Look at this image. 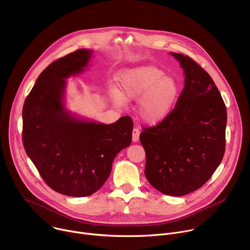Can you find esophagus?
<instances>
[{
	"label": "esophagus",
	"instance_id": "obj_1",
	"mask_svg": "<svg viewBox=\"0 0 250 250\" xmlns=\"http://www.w3.org/2000/svg\"><path fill=\"white\" fill-rule=\"evenodd\" d=\"M139 133H140V131H139L138 127L135 126L132 130V140L133 141H137L139 139Z\"/></svg>",
	"mask_w": 250,
	"mask_h": 250
}]
</instances>
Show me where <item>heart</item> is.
<instances>
[{
  "label": "heart",
  "instance_id": "1",
  "mask_svg": "<svg viewBox=\"0 0 250 250\" xmlns=\"http://www.w3.org/2000/svg\"><path fill=\"white\" fill-rule=\"evenodd\" d=\"M120 94L124 100L141 99L139 113L146 122L155 124L170 112L178 94L176 82L164 77L155 66H142L123 73L119 79ZM118 102L121 100L117 98Z\"/></svg>",
  "mask_w": 250,
  "mask_h": 250
}]
</instances>
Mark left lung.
Listing matches in <instances>:
<instances>
[{"label":"left lung","instance_id":"1","mask_svg":"<svg viewBox=\"0 0 250 250\" xmlns=\"http://www.w3.org/2000/svg\"><path fill=\"white\" fill-rule=\"evenodd\" d=\"M170 53L184 69V89L174 109L142 128L139 138L148 182L165 195L184 196L201 188L223 160L227 108L206 70L187 55Z\"/></svg>","mask_w":250,"mask_h":250}]
</instances>
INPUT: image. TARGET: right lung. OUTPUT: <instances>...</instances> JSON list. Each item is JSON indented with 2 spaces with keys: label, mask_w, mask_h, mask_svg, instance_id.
Listing matches in <instances>:
<instances>
[{
  "label": "right lung",
  "mask_w": 250,
  "mask_h": 250,
  "mask_svg": "<svg viewBox=\"0 0 250 250\" xmlns=\"http://www.w3.org/2000/svg\"><path fill=\"white\" fill-rule=\"evenodd\" d=\"M90 57V50L78 49L49 64L22 108L26 154L52 190L72 197L97 192L110 176L117 154L131 142L133 122L128 116L102 125L78 121L64 110V79L81 72Z\"/></svg>",
  "instance_id": "right-lung-1"
}]
</instances>
